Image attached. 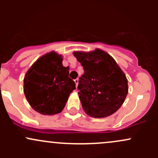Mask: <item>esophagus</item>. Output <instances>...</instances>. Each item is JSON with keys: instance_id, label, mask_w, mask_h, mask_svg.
<instances>
[{"instance_id": "esophagus-1", "label": "esophagus", "mask_w": 158, "mask_h": 158, "mask_svg": "<svg viewBox=\"0 0 158 158\" xmlns=\"http://www.w3.org/2000/svg\"><path fill=\"white\" fill-rule=\"evenodd\" d=\"M74 81H75V83H76V88H77V87H78V84H79V79H76Z\"/></svg>"}]
</instances>
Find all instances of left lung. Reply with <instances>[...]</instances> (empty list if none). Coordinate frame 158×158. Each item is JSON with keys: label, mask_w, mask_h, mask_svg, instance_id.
I'll use <instances>...</instances> for the list:
<instances>
[{"label": "left lung", "mask_w": 158, "mask_h": 158, "mask_svg": "<svg viewBox=\"0 0 158 158\" xmlns=\"http://www.w3.org/2000/svg\"><path fill=\"white\" fill-rule=\"evenodd\" d=\"M73 55L84 69L78 89L82 109L92 118H106L120 109L128 92V79L108 52L100 49L76 51Z\"/></svg>", "instance_id": "1"}]
</instances>
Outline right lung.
<instances>
[{"mask_svg":"<svg viewBox=\"0 0 158 158\" xmlns=\"http://www.w3.org/2000/svg\"><path fill=\"white\" fill-rule=\"evenodd\" d=\"M63 56L52 51L40 57L23 79V92L32 109L45 115L60 113L76 83L69 77Z\"/></svg>","mask_w":158,"mask_h":158,"instance_id":"obj_1","label":"right lung"}]
</instances>
